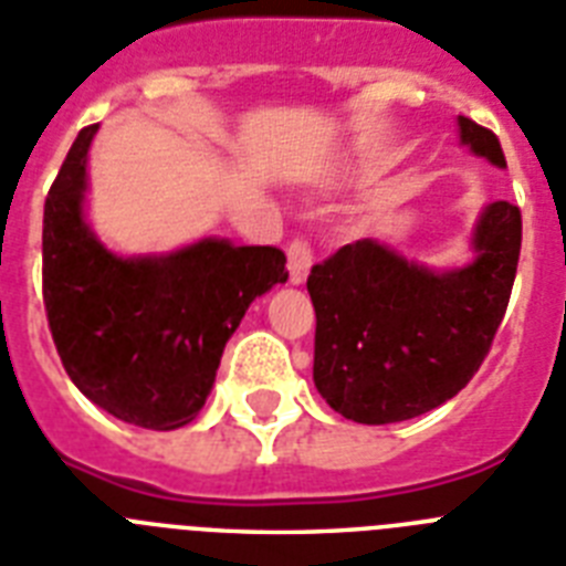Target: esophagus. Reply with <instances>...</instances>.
<instances>
[{"label": "esophagus", "mask_w": 566, "mask_h": 566, "mask_svg": "<svg viewBox=\"0 0 566 566\" xmlns=\"http://www.w3.org/2000/svg\"><path fill=\"white\" fill-rule=\"evenodd\" d=\"M314 264V252L305 240H291L287 243V275H291V284H305L308 279V270Z\"/></svg>", "instance_id": "obj_1"}]
</instances>
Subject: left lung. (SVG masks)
<instances>
[{
	"label": "left lung",
	"instance_id": "1",
	"mask_svg": "<svg viewBox=\"0 0 566 566\" xmlns=\"http://www.w3.org/2000/svg\"><path fill=\"white\" fill-rule=\"evenodd\" d=\"M461 144L505 167L493 132L458 117ZM517 205H484L470 234L473 261H408L373 238L317 264L308 293L317 311L314 385L346 420L385 426L438 408L482 367L517 275Z\"/></svg>",
	"mask_w": 566,
	"mask_h": 566
}]
</instances>
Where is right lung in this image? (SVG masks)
<instances>
[{"instance_id":"1","label":"right lung","mask_w":566,"mask_h":566,"mask_svg":"<svg viewBox=\"0 0 566 566\" xmlns=\"http://www.w3.org/2000/svg\"><path fill=\"white\" fill-rule=\"evenodd\" d=\"M78 132L43 208V302L66 376L102 411L140 429L196 420L222 349L258 296L287 282L275 247L202 238L161 255H119L87 222Z\"/></svg>"}]
</instances>
